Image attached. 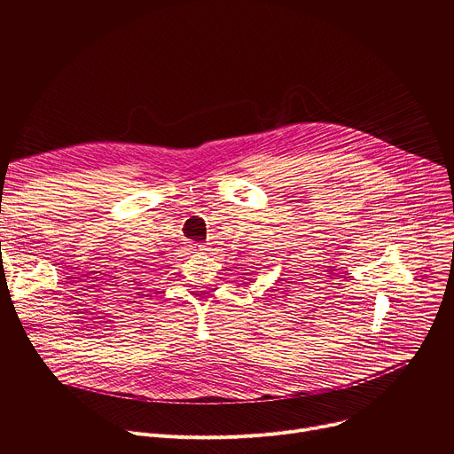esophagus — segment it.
<instances>
[{
  "mask_svg": "<svg viewBox=\"0 0 454 454\" xmlns=\"http://www.w3.org/2000/svg\"><path fill=\"white\" fill-rule=\"evenodd\" d=\"M192 251L198 253V254H203V253L208 251V247H207L205 244H193V246H192Z\"/></svg>",
  "mask_w": 454,
  "mask_h": 454,
  "instance_id": "esophagus-1",
  "label": "esophagus"
}]
</instances>
